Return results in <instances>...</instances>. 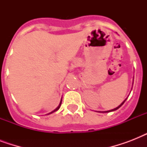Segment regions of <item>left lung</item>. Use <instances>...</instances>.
<instances>
[{
  "instance_id": "obj_1",
  "label": "left lung",
  "mask_w": 147,
  "mask_h": 147,
  "mask_svg": "<svg viewBox=\"0 0 147 147\" xmlns=\"http://www.w3.org/2000/svg\"><path fill=\"white\" fill-rule=\"evenodd\" d=\"M133 84H134V82H133ZM127 98H126L125 100H123V102L121 103V105H119L118 107H116V108H114V109H112V110H109V111H98V112H100V113H108V112H111V111H116V110H117V109H118V108H120V107H121V106H122V105H123V103L125 102V100H127Z\"/></svg>"
}]
</instances>
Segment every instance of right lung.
<instances>
[{
	"mask_svg": "<svg viewBox=\"0 0 147 147\" xmlns=\"http://www.w3.org/2000/svg\"><path fill=\"white\" fill-rule=\"evenodd\" d=\"M61 104H62V99H61V100H60V103H59V106H58V107H56V108H55V109L54 110V111H51L50 113H49V114H52V113H53V112H55V111H58V110H59L60 108Z\"/></svg>",
	"mask_w": 147,
	"mask_h": 147,
	"instance_id": "obj_1",
	"label": "right lung"
}]
</instances>
